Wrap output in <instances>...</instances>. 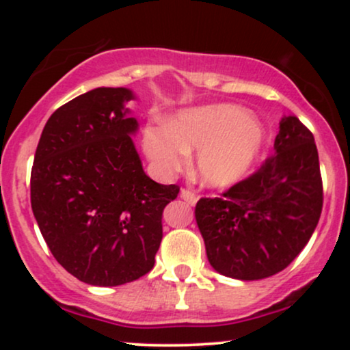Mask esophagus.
Segmentation results:
<instances>
[{"instance_id":"34e87169","label":"esophagus","mask_w":350,"mask_h":350,"mask_svg":"<svg viewBox=\"0 0 350 350\" xmlns=\"http://www.w3.org/2000/svg\"><path fill=\"white\" fill-rule=\"evenodd\" d=\"M180 199L183 200H186V202L189 204V206H194L196 202H198V196H196V192H192V191H189V189H183V191H180Z\"/></svg>"}]
</instances>
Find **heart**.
<instances>
[{
    "label": "heart",
    "instance_id": "heart-1",
    "mask_svg": "<svg viewBox=\"0 0 350 350\" xmlns=\"http://www.w3.org/2000/svg\"><path fill=\"white\" fill-rule=\"evenodd\" d=\"M143 148L164 176L183 170L198 152V174L208 187H230L247 178L267 150V130L247 108L214 103L187 108L166 124L146 126Z\"/></svg>",
    "mask_w": 350,
    "mask_h": 350
}]
</instances>
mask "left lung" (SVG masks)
<instances>
[{"mask_svg": "<svg viewBox=\"0 0 350 350\" xmlns=\"http://www.w3.org/2000/svg\"><path fill=\"white\" fill-rule=\"evenodd\" d=\"M323 211L314 136L296 116H283L275 154L220 198H202L196 222L208 263L228 278L276 275L306 247Z\"/></svg>", "mask_w": 350, "mask_h": 350, "instance_id": "8db88e82", "label": "left lung"}]
</instances>
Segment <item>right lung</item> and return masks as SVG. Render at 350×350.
Instances as JSON below:
<instances>
[{
	"label": "right lung",
	"instance_id": "obj_1",
	"mask_svg": "<svg viewBox=\"0 0 350 350\" xmlns=\"http://www.w3.org/2000/svg\"><path fill=\"white\" fill-rule=\"evenodd\" d=\"M130 88L98 87L62 105L44 126L31 207L54 258L94 286L146 275L163 239V211L179 194L143 171L126 105Z\"/></svg>",
	"mask_w": 350,
	"mask_h": 350
}]
</instances>
